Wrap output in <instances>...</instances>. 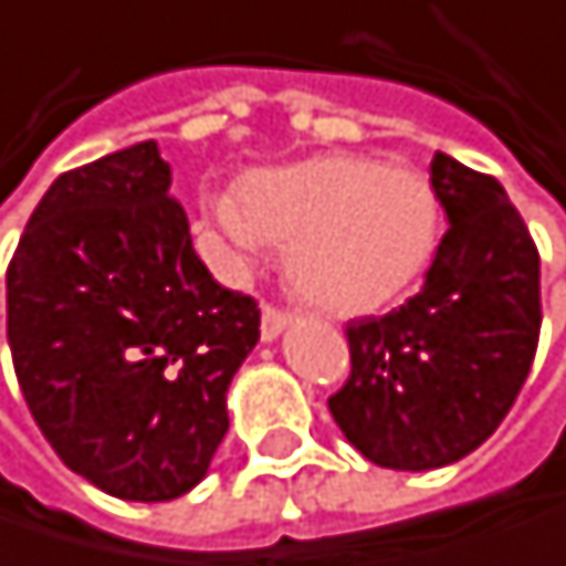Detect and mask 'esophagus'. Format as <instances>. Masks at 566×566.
<instances>
[{
    "label": "esophagus",
    "mask_w": 566,
    "mask_h": 566,
    "mask_svg": "<svg viewBox=\"0 0 566 566\" xmlns=\"http://www.w3.org/2000/svg\"><path fill=\"white\" fill-rule=\"evenodd\" d=\"M289 322H292V312L277 308V305H264V312H261V336L264 339H274Z\"/></svg>",
    "instance_id": "34e87169"
}]
</instances>
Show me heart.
Instances as JSON below:
<instances>
[{
	"mask_svg": "<svg viewBox=\"0 0 566 566\" xmlns=\"http://www.w3.org/2000/svg\"><path fill=\"white\" fill-rule=\"evenodd\" d=\"M213 213L237 248H289L295 289L336 315L374 312L400 295L431 261L441 230L434 182L369 156L254 172Z\"/></svg>",
	"mask_w": 566,
	"mask_h": 566,
	"instance_id": "obj_1",
	"label": "heart"
}]
</instances>
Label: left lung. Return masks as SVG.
I'll list each match as a JSON object with an SVG mask.
<instances>
[{"instance_id":"left-lung-1","label":"left lung","mask_w":566,"mask_h":566,"mask_svg":"<svg viewBox=\"0 0 566 566\" xmlns=\"http://www.w3.org/2000/svg\"><path fill=\"white\" fill-rule=\"evenodd\" d=\"M448 230L418 295L346 325L349 377L329 397L346 441L380 469L465 459L510 415L539 343V251L492 176L434 151Z\"/></svg>"}]
</instances>
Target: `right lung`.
<instances>
[{
    "label": "right lung",
    "mask_w": 566,
    "mask_h": 566,
    "mask_svg": "<svg viewBox=\"0 0 566 566\" xmlns=\"http://www.w3.org/2000/svg\"><path fill=\"white\" fill-rule=\"evenodd\" d=\"M169 163L138 142L60 172L6 271V333L33 421L107 495L166 503L227 434L261 308L192 251Z\"/></svg>",
    "instance_id": "obj_1"
}]
</instances>
